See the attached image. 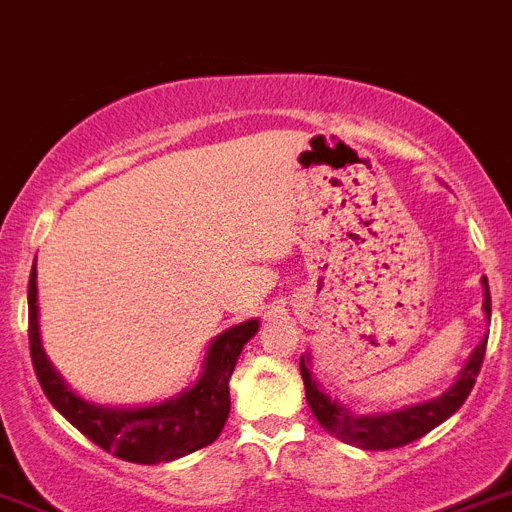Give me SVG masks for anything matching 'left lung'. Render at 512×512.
I'll list each match as a JSON object with an SVG mask.
<instances>
[{
	"label": "left lung",
	"instance_id": "obj_1",
	"mask_svg": "<svg viewBox=\"0 0 512 512\" xmlns=\"http://www.w3.org/2000/svg\"><path fill=\"white\" fill-rule=\"evenodd\" d=\"M484 289V315H492V299H489V283L487 278H482ZM484 351H487V338H482V343L471 351V356L466 359L463 369L455 377L453 388H448L437 398H429L422 403H411V406H403V409L388 411V414H354L351 409H346L343 403H338L336 398H330L325 390L320 388L315 372H312V364H309V354H304L299 359V369H302L304 390H307V403L312 414H315L317 422L325 427V432L336 435L338 440L349 442L362 450H390V448H403L409 442L419 440L427 432L442 424L445 419L461 409L463 401L468 398L471 388H474L476 375L482 369Z\"/></svg>",
	"mask_w": 512,
	"mask_h": 512
}]
</instances>
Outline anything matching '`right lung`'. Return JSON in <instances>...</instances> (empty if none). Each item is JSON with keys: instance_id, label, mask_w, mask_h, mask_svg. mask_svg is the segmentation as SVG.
Here are the masks:
<instances>
[{"instance_id": "obj_1", "label": "right lung", "mask_w": 512, "mask_h": 512, "mask_svg": "<svg viewBox=\"0 0 512 512\" xmlns=\"http://www.w3.org/2000/svg\"><path fill=\"white\" fill-rule=\"evenodd\" d=\"M260 330V320H247L218 333L203 359V372L195 385L148 406H101L62 380L41 343L38 328L36 265L28 281V341L30 359L46 398L59 414L106 453L130 463H169L205 448L221 435L229 419V380L244 343Z\"/></svg>"}]
</instances>
